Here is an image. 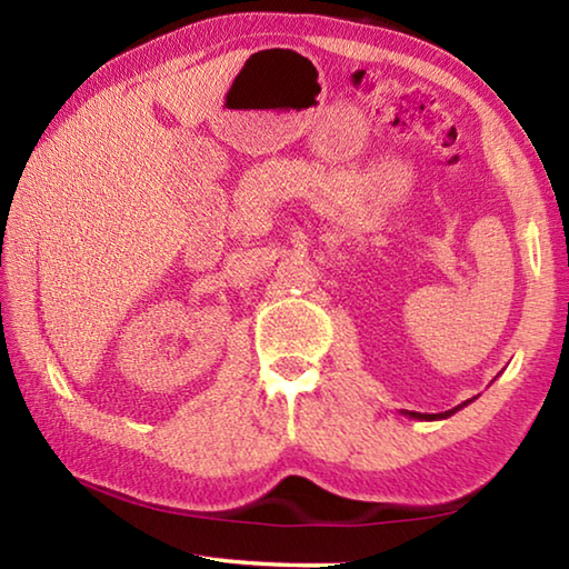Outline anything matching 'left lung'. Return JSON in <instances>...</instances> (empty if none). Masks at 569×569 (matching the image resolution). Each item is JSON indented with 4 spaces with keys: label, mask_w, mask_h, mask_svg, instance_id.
<instances>
[{
    "label": "left lung",
    "mask_w": 569,
    "mask_h": 569,
    "mask_svg": "<svg viewBox=\"0 0 569 569\" xmlns=\"http://www.w3.org/2000/svg\"><path fill=\"white\" fill-rule=\"evenodd\" d=\"M477 399V397H475ZM475 399H467L465 403H459V407H455V409H449V411H439V413H419V411H401V413H407L409 419H419V421H439V419H449L451 413H457L459 409H465L467 403H471Z\"/></svg>",
    "instance_id": "8db88e82"
}]
</instances>
